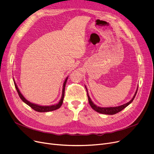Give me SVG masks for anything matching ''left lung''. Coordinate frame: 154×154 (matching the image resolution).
I'll list each match as a JSON object with an SVG mask.
<instances>
[{
  "instance_id": "1",
  "label": "left lung",
  "mask_w": 154,
  "mask_h": 154,
  "mask_svg": "<svg viewBox=\"0 0 154 154\" xmlns=\"http://www.w3.org/2000/svg\"><path fill=\"white\" fill-rule=\"evenodd\" d=\"M86 90H87V97H88V102H89L90 106H91V107L94 110H95L96 112H97L99 113H100V114H107V115H114V114H117V113L120 112L121 110H122L124 109H125L126 107H127L128 105L130 104L134 100L135 97L136 95V94L137 92V90H138V89H137L134 96L133 97L132 99L130 102H127L125 104H123V105H122V106H118V107H100L97 106L96 105L94 104L93 102L91 99L89 95H88V91H87V88H86Z\"/></svg>"
}]
</instances>
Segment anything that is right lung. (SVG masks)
I'll return each instance as SVG.
<instances>
[{
  "instance_id": "add662e5",
  "label": "right lung",
  "mask_w": 154,
  "mask_h": 154,
  "mask_svg": "<svg viewBox=\"0 0 154 154\" xmlns=\"http://www.w3.org/2000/svg\"><path fill=\"white\" fill-rule=\"evenodd\" d=\"M68 77L66 78V79L65 80V82L63 83V89H62V97L60 100L59 101V102L56 104V105H53V106H38V105H36L34 103H32L30 102H29L28 100H27L25 98H24V97L22 95V94L20 93V92L19 91V89L18 88L17 85H16L15 83H14L15 87L16 90H17L18 94L20 97V98L21 99V100L23 102H25L27 105H28L29 106H30L32 109H34V110L37 111V112H49V111H52V110H55L59 109L62 104L63 103V97H64V93H65V88H66V84L67 83V80Z\"/></svg>"
}]
</instances>
